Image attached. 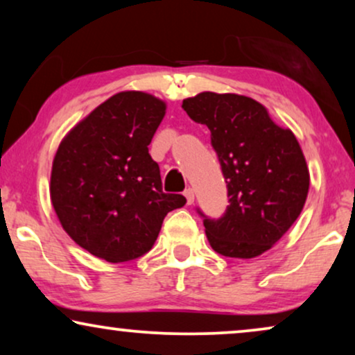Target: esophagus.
Instances as JSON below:
<instances>
[{"label": "esophagus", "instance_id": "34e87169", "mask_svg": "<svg viewBox=\"0 0 355 355\" xmlns=\"http://www.w3.org/2000/svg\"><path fill=\"white\" fill-rule=\"evenodd\" d=\"M184 196H186L189 205H192L193 200H196V193H193V189H191V187L186 189V191H184Z\"/></svg>", "mask_w": 355, "mask_h": 355}]
</instances>
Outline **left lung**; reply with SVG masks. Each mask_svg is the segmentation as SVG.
Instances as JSON below:
<instances>
[{"label": "left lung", "instance_id": "8db88e82", "mask_svg": "<svg viewBox=\"0 0 355 355\" xmlns=\"http://www.w3.org/2000/svg\"><path fill=\"white\" fill-rule=\"evenodd\" d=\"M189 118L205 124L227 182L230 205L220 220H203L218 254L255 259L297 220L310 186L302 148L288 128L250 96L202 92L182 101Z\"/></svg>", "mask_w": 355, "mask_h": 355}]
</instances>
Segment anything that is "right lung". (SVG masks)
<instances>
[{
  "label": "right lung",
  "mask_w": 355,
  "mask_h": 355,
  "mask_svg": "<svg viewBox=\"0 0 355 355\" xmlns=\"http://www.w3.org/2000/svg\"><path fill=\"white\" fill-rule=\"evenodd\" d=\"M166 103L145 92H119L96 106L61 140L50 197L72 241L110 263L152 249L164 216L186 197L164 193L148 145Z\"/></svg>",
  "instance_id": "add662e5"
}]
</instances>
